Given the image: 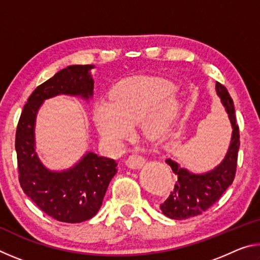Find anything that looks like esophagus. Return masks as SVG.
I'll use <instances>...</instances> for the list:
<instances>
[{
	"mask_svg": "<svg viewBox=\"0 0 260 260\" xmlns=\"http://www.w3.org/2000/svg\"><path fill=\"white\" fill-rule=\"evenodd\" d=\"M126 162L131 169H141L144 162H146V159H144V157L134 153V155H131L128 157V159H127Z\"/></svg>",
	"mask_w": 260,
	"mask_h": 260,
	"instance_id": "1",
	"label": "esophagus"
}]
</instances>
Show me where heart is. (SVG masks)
<instances>
[{"instance_id":"b5f03b06","label":"heart","mask_w":260,"mask_h":260,"mask_svg":"<svg viewBox=\"0 0 260 260\" xmlns=\"http://www.w3.org/2000/svg\"><path fill=\"white\" fill-rule=\"evenodd\" d=\"M175 86L165 78L134 76L117 82L110 99H100L93 107V118L100 134L119 146L141 121L144 134L157 138L170 128L180 111V101L173 95Z\"/></svg>"}]
</instances>
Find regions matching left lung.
<instances>
[{
	"label": "left lung",
	"instance_id": "8db88e82",
	"mask_svg": "<svg viewBox=\"0 0 260 260\" xmlns=\"http://www.w3.org/2000/svg\"><path fill=\"white\" fill-rule=\"evenodd\" d=\"M215 91L228 113L233 128L230 148L222 161L212 171L203 174L189 172L174 160L166 159L173 173L178 177L173 191H171L169 199L160 204L162 213L171 219L182 220L202 214L222 196L234 181L240 148V132L236 124L234 103L226 87L221 83H215Z\"/></svg>",
	"mask_w": 260,
	"mask_h": 260
}]
</instances>
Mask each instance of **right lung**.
<instances>
[{"label":"right lung","instance_id":"add662e5","mask_svg":"<svg viewBox=\"0 0 260 260\" xmlns=\"http://www.w3.org/2000/svg\"><path fill=\"white\" fill-rule=\"evenodd\" d=\"M94 65H70L38 86L20 114L16 132L19 182L24 192L43 212L61 222L77 223L93 218L102 205L117 161L88 151L71 169L50 171L35 151L37 113L45 100L57 95L93 98Z\"/></svg>","mask_w":260,"mask_h":260}]
</instances>
